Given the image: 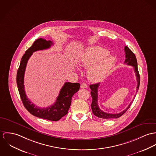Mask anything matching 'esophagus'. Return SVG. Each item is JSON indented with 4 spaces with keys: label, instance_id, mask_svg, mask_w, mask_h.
Segmentation results:
<instances>
[{
    "label": "esophagus",
    "instance_id": "obj_1",
    "mask_svg": "<svg viewBox=\"0 0 156 156\" xmlns=\"http://www.w3.org/2000/svg\"><path fill=\"white\" fill-rule=\"evenodd\" d=\"M87 87V86L86 84L84 83H83L81 84V88H86Z\"/></svg>",
    "mask_w": 156,
    "mask_h": 156
}]
</instances>
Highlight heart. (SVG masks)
<instances>
[{
    "instance_id": "b5f03b06",
    "label": "heart",
    "mask_w": 156,
    "mask_h": 156,
    "mask_svg": "<svg viewBox=\"0 0 156 156\" xmlns=\"http://www.w3.org/2000/svg\"><path fill=\"white\" fill-rule=\"evenodd\" d=\"M108 51L100 47L86 50L79 59V65L88 68L87 75L93 81H99L106 78L115 65V58L109 55Z\"/></svg>"
}]
</instances>
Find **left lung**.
Wrapping results in <instances>:
<instances>
[{
    "mask_svg": "<svg viewBox=\"0 0 156 156\" xmlns=\"http://www.w3.org/2000/svg\"><path fill=\"white\" fill-rule=\"evenodd\" d=\"M124 51L126 54V59L124 61V63H126L128 65L132 66L134 68V71L136 74V80L138 83V86H137V88H136V93L138 92L139 89V87L140 84V76L139 74L138 69V63H137V60L136 58V56L135 54L132 52L127 46L124 47ZM100 83H97L94 84H91L90 86V88L91 90V95L92 98V103L91 105V108L92 109V112L94 115L99 118H101L103 119H118L121 115H122L127 110L130 108L131 104L132 103L133 99L132 101L129 104V105L123 110L122 112L118 113V114H109V113H106L105 112L103 111H102L100 108L99 107L98 105V88L99 86ZM134 96V98H135V96Z\"/></svg>",
    "mask_w": 156,
    "mask_h": 156,
    "instance_id": "obj_1",
    "label": "left lung"
}]
</instances>
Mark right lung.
Instances as JSON below:
<instances>
[{"label":"right lung","mask_w":156,"mask_h":156,"mask_svg":"<svg viewBox=\"0 0 156 156\" xmlns=\"http://www.w3.org/2000/svg\"><path fill=\"white\" fill-rule=\"evenodd\" d=\"M53 44L51 41H47L42 38L36 40L33 45L25 52L23 55L17 73V84L22 102L26 109L35 117L56 121L61 119L67 114L71 104L73 95L76 93L80 84L78 83H65L60 91L56 101L50 106L40 108L35 106L27 98L24 86V76L27 63L32 53L38 50H43L51 47Z\"/></svg>","instance_id":"add662e5"}]
</instances>
